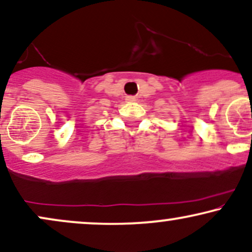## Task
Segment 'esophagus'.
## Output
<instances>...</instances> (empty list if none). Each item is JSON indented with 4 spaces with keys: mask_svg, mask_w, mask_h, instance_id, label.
I'll list each match as a JSON object with an SVG mask.
<instances>
[{
    "mask_svg": "<svg viewBox=\"0 0 252 252\" xmlns=\"http://www.w3.org/2000/svg\"><path fill=\"white\" fill-rule=\"evenodd\" d=\"M127 100H128V101H133V100H134V98H133V97H127Z\"/></svg>",
    "mask_w": 252,
    "mask_h": 252,
    "instance_id": "obj_1",
    "label": "esophagus"
}]
</instances>
